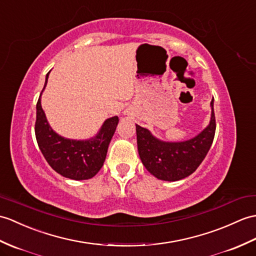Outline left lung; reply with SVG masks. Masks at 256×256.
Here are the masks:
<instances>
[{
	"instance_id": "1",
	"label": "left lung",
	"mask_w": 256,
	"mask_h": 256,
	"mask_svg": "<svg viewBox=\"0 0 256 256\" xmlns=\"http://www.w3.org/2000/svg\"><path fill=\"white\" fill-rule=\"evenodd\" d=\"M210 121L194 138L182 142H166L154 136L150 130L136 124L138 150L148 172L164 181H179L192 174L203 162L212 144L216 130L214 98Z\"/></svg>"
}]
</instances>
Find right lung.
I'll use <instances>...</instances> for the list:
<instances>
[{"mask_svg":"<svg viewBox=\"0 0 256 256\" xmlns=\"http://www.w3.org/2000/svg\"><path fill=\"white\" fill-rule=\"evenodd\" d=\"M50 73V72H49ZM49 73L46 76L44 87ZM41 94L37 102L34 133L38 146L50 167L68 179L88 180L104 166L106 152L118 123L116 116L104 122L98 133L88 140H70L58 135L50 126L41 106Z\"/></svg>","mask_w":256,"mask_h":256,"instance_id":"1","label":"right lung"}]
</instances>
